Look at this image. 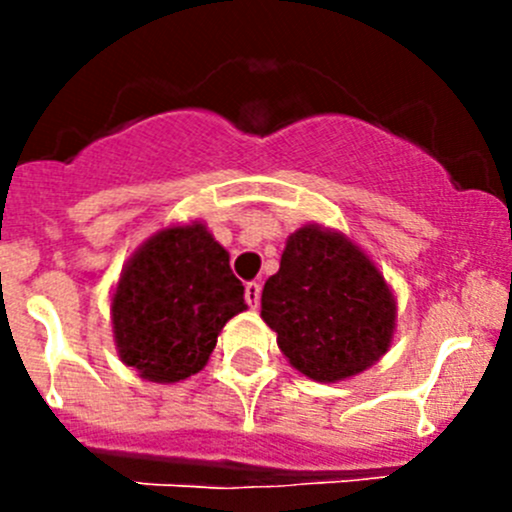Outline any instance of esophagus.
Returning <instances> with one entry per match:
<instances>
[{"mask_svg": "<svg viewBox=\"0 0 512 512\" xmlns=\"http://www.w3.org/2000/svg\"><path fill=\"white\" fill-rule=\"evenodd\" d=\"M260 292H262L260 282H247L245 285V299L252 309H257V304H260Z\"/></svg>", "mask_w": 512, "mask_h": 512, "instance_id": "34e87169", "label": "esophagus"}]
</instances>
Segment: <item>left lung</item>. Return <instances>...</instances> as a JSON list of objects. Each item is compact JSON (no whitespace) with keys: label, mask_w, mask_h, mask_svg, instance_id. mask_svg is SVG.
<instances>
[{"label":"left lung","mask_w":512,"mask_h":512,"mask_svg":"<svg viewBox=\"0 0 512 512\" xmlns=\"http://www.w3.org/2000/svg\"><path fill=\"white\" fill-rule=\"evenodd\" d=\"M260 317L294 371L319 384L364 374L394 344L399 302L384 272L347 232H292L262 289Z\"/></svg>","instance_id":"8db88e82"}]
</instances>
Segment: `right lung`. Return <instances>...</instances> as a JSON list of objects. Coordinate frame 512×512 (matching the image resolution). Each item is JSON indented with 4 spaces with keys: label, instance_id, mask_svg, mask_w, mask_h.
<instances>
[{
    "label": "right lung",
    "instance_id": "obj_1",
    "mask_svg": "<svg viewBox=\"0 0 512 512\" xmlns=\"http://www.w3.org/2000/svg\"><path fill=\"white\" fill-rule=\"evenodd\" d=\"M245 309V287L208 225L170 223L136 247L111 289L113 344L141 379L178 384L205 369Z\"/></svg>",
    "mask_w": 512,
    "mask_h": 512
}]
</instances>
